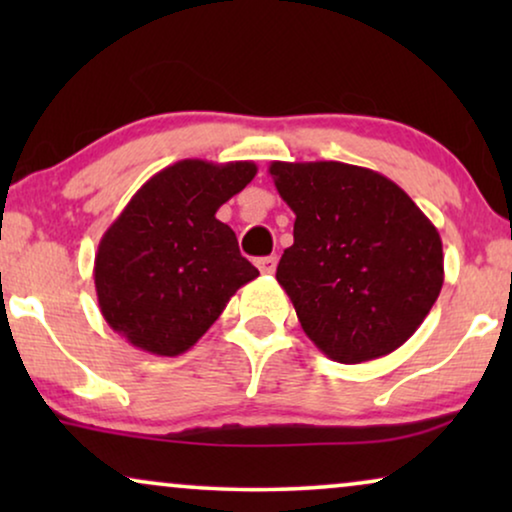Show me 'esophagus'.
Segmentation results:
<instances>
[{
  "mask_svg": "<svg viewBox=\"0 0 512 512\" xmlns=\"http://www.w3.org/2000/svg\"><path fill=\"white\" fill-rule=\"evenodd\" d=\"M277 261H279L277 256H265V258H258L256 265H258V270L263 272V275H272V272L277 270Z\"/></svg>",
  "mask_w": 512,
  "mask_h": 512,
  "instance_id": "obj_1",
  "label": "esophagus"
}]
</instances>
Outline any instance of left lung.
I'll return each mask as SVG.
<instances>
[{"instance_id": "8db88e82", "label": "left lung", "mask_w": 512, "mask_h": 512, "mask_svg": "<svg viewBox=\"0 0 512 512\" xmlns=\"http://www.w3.org/2000/svg\"><path fill=\"white\" fill-rule=\"evenodd\" d=\"M268 172L296 214L277 282L307 338L338 363L401 347L443 289V242L429 216L368 167L275 160Z\"/></svg>"}]
</instances>
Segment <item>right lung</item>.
<instances>
[{
    "instance_id": "add662e5",
    "label": "right lung",
    "mask_w": 512,
    "mask_h": 512,
    "mask_svg": "<svg viewBox=\"0 0 512 512\" xmlns=\"http://www.w3.org/2000/svg\"><path fill=\"white\" fill-rule=\"evenodd\" d=\"M256 177V165L179 160L146 181L102 235L95 291L102 317L156 356L191 349L258 270L216 219Z\"/></svg>"
}]
</instances>
